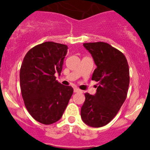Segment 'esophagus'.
<instances>
[{
    "instance_id": "obj_1",
    "label": "esophagus",
    "mask_w": 150,
    "mask_h": 150,
    "mask_svg": "<svg viewBox=\"0 0 150 150\" xmlns=\"http://www.w3.org/2000/svg\"><path fill=\"white\" fill-rule=\"evenodd\" d=\"M74 92H80V91H81V90L79 89V88H75L74 89Z\"/></svg>"
}]
</instances>
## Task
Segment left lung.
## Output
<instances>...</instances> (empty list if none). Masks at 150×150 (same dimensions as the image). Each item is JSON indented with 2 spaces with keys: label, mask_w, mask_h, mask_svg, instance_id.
<instances>
[{
  "label": "left lung",
  "mask_w": 150,
  "mask_h": 150,
  "mask_svg": "<svg viewBox=\"0 0 150 150\" xmlns=\"http://www.w3.org/2000/svg\"><path fill=\"white\" fill-rule=\"evenodd\" d=\"M83 46L93 57L97 68L91 79L98 82L95 95L85 94L81 118L94 128L104 126L116 116L126 99L129 86V67L124 54L104 42Z\"/></svg>",
  "instance_id": "obj_1"
}]
</instances>
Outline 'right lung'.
Here are the masks:
<instances>
[{"mask_svg": "<svg viewBox=\"0 0 150 150\" xmlns=\"http://www.w3.org/2000/svg\"><path fill=\"white\" fill-rule=\"evenodd\" d=\"M67 45L44 42L30 49L20 68V87L26 109L36 121L44 125L61 119L74 89L57 81L60 75Z\"/></svg>", "mask_w": 150, "mask_h": 150, "instance_id": "obj_1", "label": "right lung"}]
</instances>
